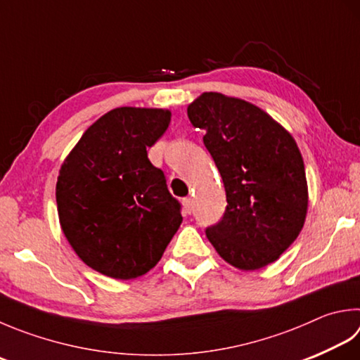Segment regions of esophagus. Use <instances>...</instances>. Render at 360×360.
Here are the masks:
<instances>
[{"instance_id": "obj_1", "label": "esophagus", "mask_w": 360, "mask_h": 360, "mask_svg": "<svg viewBox=\"0 0 360 360\" xmlns=\"http://www.w3.org/2000/svg\"><path fill=\"white\" fill-rule=\"evenodd\" d=\"M193 199L191 198H186V199H183V208H185V213H188V214H191V212H193Z\"/></svg>"}]
</instances>
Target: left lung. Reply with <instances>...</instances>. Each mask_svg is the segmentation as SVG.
Listing matches in <instances>:
<instances>
[{"mask_svg":"<svg viewBox=\"0 0 360 360\" xmlns=\"http://www.w3.org/2000/svg\"><path fill=\"white\" fill-rule=\"evenodd\" d=\"M191 124L226 189L227 208L207 238L229 264L255 271L279 260L301 233L309 208L302 155L295 138L250 101L203 92L188 105Z\"/></svg>","mask_w":360,"mask_h":360,"instance_id":"8db88e82","label":"left lung"}]
</instances>
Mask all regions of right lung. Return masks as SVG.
<instances>
[{
	"label": "right lung",
	"instance_id": "right-lung-1",
	"mask_svg": "<svg viewBox=\"0 0 360 360\" xmlns=\"http://www.w3.org/2000/svg\"><path fill=\"white\" fill-rule=\"evenodd\" d=\"M162 108L120 106L83 133L59 169L60 229L81 260L111 279L157 264L183 221L147 148L171 124Z\"/></svg>",
	"mask_w": 360,
	"mask_h": 360
}]
</instances>
